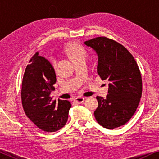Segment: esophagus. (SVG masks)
<instances>
[{"instance_id":"1","label":"esophagus","mask_w":159,"mask_h":159,"mask_svg":"<svg viewBox=\"0 0 159 159\" xmlns=\"http://www.w3.org/2000/svg\"><path fill=\"white\" fill-rule=\"evenodd\" d=\"M74 101L76 103L81 104L82 102H84V98L81 97V96H78V97H76L75 98Z\"/></svg>"}]
</instances>
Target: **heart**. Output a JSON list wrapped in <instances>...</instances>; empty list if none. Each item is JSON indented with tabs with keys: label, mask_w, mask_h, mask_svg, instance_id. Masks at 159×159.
Segmentation results:
<instances>
[{
	"label": "heart",
	"mask_w": 159,
	"mask_h": 159,
	"mask_svg": "<svg viewBox=\"0 0 159 159\" xmlns=\"http://www.w3.org/2000/svg\"><path fill=\"white\" fill-rule=\"evenodd\" d=\"M69 53L72 57V61L81 59V58L86 59V57H87V53H86L84 48L83 47L79 46V45H71L69 48Z\"/></svg>",
	"instance_id": "obj_1"
}]
</instances>
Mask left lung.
<instances>
[{"label": "left lung", "instance_id": "1", "mask_svg": "<svg viewBox=\"0 0 159 159\" xmlns=\"http://www.w3.org/2000/svg\"><path fill=\"white\" fill-rule=\"evenodd\" d=\"M84 44L97 53L101 79L110 82L106 98L96 97V121L108 129L123 125L135 113L142 96V78L137 62L123 45L105 36L87 40Z\"/></svg>", "mask_w": 159, "mask_h": 159}]
</instances>
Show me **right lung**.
<instances>
[{"mask_svg":"<svg viewBox=\"0 0 159 159\" xmlns=\"http://www.w3.org/2000/svg\"><path fill=\"white\" fill-rule=\"evenodd\" d=\"M36 52L25 69L21 84V103L25 114L44 132L60 130L66 123L71 103L52 100L56 75L48 60Z\"/></svg>","mask_w":159,"mask_h":159,"instance_id":"right-lung-1","label":"right lung"}]
</instances>
